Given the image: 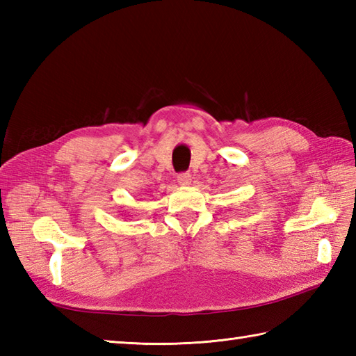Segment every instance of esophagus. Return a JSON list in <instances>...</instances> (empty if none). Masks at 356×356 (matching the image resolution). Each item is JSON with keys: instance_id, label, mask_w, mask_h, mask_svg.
Wrapping results in <instances>:
<instances>
[{"instance_id": "esophagus-1", "label": "esophagus", "mask_w": 356, "mask_h": 356, "mask_svg": "<svg viewBox=\"0 0 356 356\" xmlns=\"http://www.w3.org/2000/svg\"><path fill=\"white\" fill-rule=\"evenodd\" d=\"M177 182L182 186H188L191 184V174L190 172H180L177 176Z\"/></svg>"}]
</instances>
